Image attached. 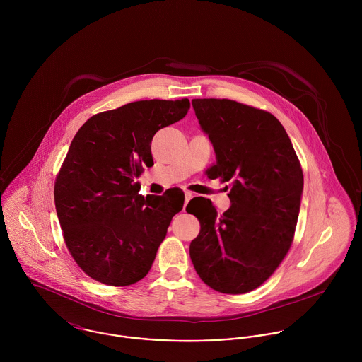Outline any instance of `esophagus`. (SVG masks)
<instances>
[{"instance_id":"esophagus-1","label":"esophagus","mask_w":362,"mask_h":362,"mask_svg":"<svg viewBox=\"0 0 362 362\" xmlns=\"http://www.w3.org/2000/svg\"><path fill=\"white\" fill-rule=\"evenodd\" d=\"M192 197H194V194H192V192H188V191L185 192V206H187V205H188V202L192 199Z\"/></svg>"}]
</instances>
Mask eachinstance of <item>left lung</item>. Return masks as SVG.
Returning a JSON list of instances; mask_svg holds the SVG:
<instances>
[{
  "mask_svg": "<svg viewBox=\"0 0 362 362\" xmlns=\"http://www.w3.org/2000/svg\"><path fill=\"white\" fill-rule=\"evenodd\" d=\"M192 107L216 153L207 177L231 182V206L217 214L209 199L188 204V213L201 223L189 257L213 290L250 293L273 274L291 247L303 168L286 129L270 112L228 99H194Z\"/></svg>",
  "mask_w": 362,
  "mask_h": 362,
  "instance_id": "8db88e82",
  "label": "left lung"
}]
</instances>
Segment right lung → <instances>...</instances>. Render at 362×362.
I'll use <instances>...</instances> for the list:
<instances>
[{
    "label": "right lung",
    "instance_id": "1",
    "mask_svg": "<svg viewBox=\"0 0 362 362\" xmlns=\"http://www.w3.org/2000/svg\"><path fill=\"white\" fill-rule=\"evenodd\" d=\"M189 100H141L90 117L76 132L54 185L57 216L78 266L107 286L144 279L175 213L178 189L139 195L153 165L156 132L184 118Z\"/></svg>",
    "mask_w": 362,
    "mask_h": 362
}]
</instances>
